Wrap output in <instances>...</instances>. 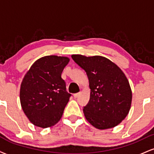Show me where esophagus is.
Here are the masks:
<instances>
[{"mask_svg": "<svg viewBox=\"0 0 154 154\" xmlns=\"http://www.w3.org/2000/svg\"><path fill=\"white\" fill-rule=\"evenodd\" d=\"M81 94V92H79V93H75V94L73 95V96H74V98H77V97L79 96V95Z\"/></svg>", "mask_w": 154, "mask_h": 154, "instance_id": "obj_1", "label": "esophagus"}]
</instances>
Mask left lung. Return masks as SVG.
I'll return each mask as SVG.
<instances>
[{
	"instance_id": "obj_1",
	"label": "left lung",
	"mask_w": 154,
	"mask_h": 154,
	"mask_svg": "<svg viewBox=\"0 0 154 154\" xmlns=\"http://www.w3.org/2000/svg\"><path fill=\"white\" fill-rule=\"evenodd\" d=\"M72 58L89 80L91 97L83 108L86 119L99 130L119 125L128 114L132 102L131 88L124 72L103 56L72 55Z\"/></svg>"
}]
</instances>
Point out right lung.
<instances>
[{"instance_id": "obj_1", "label": "right lung", "mask_w": 154, "mask_h": 154, "mask_svg": "<svg viewBox=\"0 0 154 154\" xmlns=\"http://www.w3.org/2000/svg\"><path fill=\"white\" fill-rule=\"evenodd\" d=\"M69 61V59L63 56H44L37 60L24 76L20 88L21 105L35 126H54L62 116L72 95L61 78Z\"/></svg>"}]
</instances>
